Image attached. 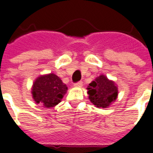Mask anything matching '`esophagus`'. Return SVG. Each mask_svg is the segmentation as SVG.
<instances>
[{"label":"esophagus","mask_w":153,"mask_h":153,"mask_svg":"<svg viewBox=\"0 0 153 153\" xmlns=\"http://www.w3.org/2000/svg\"><path fill=\"white\" fill-rule=\"evenodd\" d=\"M83 85V82L82 81H79V82H76L75 84H74V87H82Z\"/></svg>","instance_id":"esophagus-1"}]
</instances>
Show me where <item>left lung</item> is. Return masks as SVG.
<instances>
[{
  "instance_id": "left-lung-1",
  "label": "left lung",
  "mask_w": 153,
  "mask_h": 153,
  "mask_svg": "<svg viewBox=\"0 0 153 153\" xmlns=\"http://www.w3.org/2000/svg\"><path fill=\"white\" fill-rule=\"evenodd\" d=\"M88 90L90 101L99 108H106L111 102L117 99L118 94L117 86L103 75L99 76L94 81H92L88 86Z\"/></svg>"
}]
</instances>
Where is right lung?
<instances>
[{"label": "right lung", "mask_w": 153, "mask_h": 153, "mask_svg": "<svg viewBox=\"0 0 153 153\" xmlns=\"http://www.w3.org/2000/svg\"><path fill=\"white\" fill-rule=\"evenodd\" d=\"M68 88L55 74L40 76L33 85L32 94L36 103L51 108L59 104L66 93Z\"/></svg>", "instance_id": "1"}]
</instances>
